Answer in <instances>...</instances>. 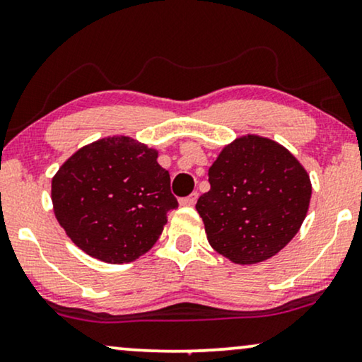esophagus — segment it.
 I'll list each match as a JSON object with an SVG mask.
<instances>
[{
  "instance_id": "esophagus-1",
  "label": "esophagus",
  "mask_w": 362,
  "mask_h": 362,
  "mask_svg": "<svg viewBox=\"0 0 362 362\" xmlns=\"http://www.w3.org/2000/svg\"><path fill=\"white\" fill-rule=\"evenodd\" d=\"M196 199H198V192H192V194L187 196V198L180 199V204L181 206H194Z\"/></svg>"
}]
</instances>
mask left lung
<instances>
[{"label":"left lung","instance_id":"1","mask_svg":"<svg viewBox=\"0 0 362 362\" xmlns=\"http://www.w3.org/2000/svg\"><path fill=\"white\" fill-rule=\"evenodd\" d=\"M211 189L196 203L211 247L234 264H256L299 231L311 201L303 164L279 143L247 134L209 168Z\"/></svg>","mask_w":362,"mask_h":362}]
</instances>
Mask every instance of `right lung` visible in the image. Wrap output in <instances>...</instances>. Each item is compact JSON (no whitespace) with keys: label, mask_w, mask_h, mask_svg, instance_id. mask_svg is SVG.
Returning <instances> with one entry per match:
<instances>
[{"label":"right lung","mask_w":362,"mask_h":362,"mask_svg":"<svg viewBox=\"0 0 362 362\" xmlns=\"http://www.w3.org/2000/svg\"><path fill=\"white\" fill-rule=\"evenodd\" d=\"M158 151L128 136L78 149L51 181L54 216L79 250L110 264L143 256L177 208Z\"/></svg>","instance_id":"obj_1"}]
</instances>
